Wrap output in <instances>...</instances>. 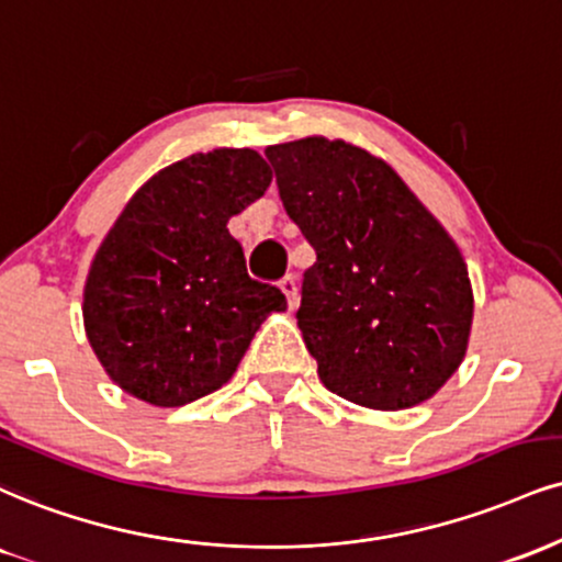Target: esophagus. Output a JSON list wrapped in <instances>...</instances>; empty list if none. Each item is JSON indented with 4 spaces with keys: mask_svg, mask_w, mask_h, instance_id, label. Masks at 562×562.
<instances>
[{
    "mask_svg": "<svg viewBox=\"0 0 562 562\" xmlns=\"http://www.w3.org/2000/svg\"><path fill=\"white\" fill-rule=\"evenodd\" d=\"M280 290H282V293H285L290 308H295V303H299V282H295V277L293 274L282 277Z\"/></svg>",
    "mask_w": 562,
    "mask_h": 562,
    "instance_id": "obj_1",
    "label": "esophagus"
}]
</instances>
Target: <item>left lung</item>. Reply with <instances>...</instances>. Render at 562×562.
Listing matches in <instances>:
<instances>
[{
  "label": "left lung",
  "mask_w": 562,
  "mask_h": 562,
  "mask_svg": "<svg viewBox=\"0 0 562 562\" xmlns=\"http://www.w3.org/2000/svg\"><path fill=\"white\" fill-rule=\"evenodd\" d=\"M263 154L316 251L295 319L324 387L374 411L429 401L463 363L474 322L458 243L363 148L308 135Z\"/></svg>",
  "instance_id": "8db88e82"
}]
</instances>
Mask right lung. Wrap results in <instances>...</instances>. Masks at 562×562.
<instances>
[{"label":"right lung","mask_w":562,"mask_h":562,"mask_svg":"<svg viewBox=\"0 0 562 562\" xmlns=\"http://www.w3.org/2000/svg\"><path fill=\"white\" fill-rule=\"evenodd\" d=\"M272 170L254 148H214L148 178L93 254L83 327L110 380L159 408L233 380L256 329L285 311L246 272L229 216L261 199Z\"/></svg>","instance_id":"add662e5"}]
</instances>
